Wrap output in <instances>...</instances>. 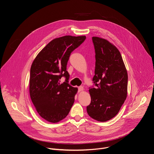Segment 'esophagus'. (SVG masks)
<instances>
[{"label":"esophagus","instance_id":"esophagus-1","mask_svg":"<svg viewBox=\"0 0 154 154\" xmlns=\"http://www.w3.org/2000/svg\"><path fill=\"white\" fill-rule=\"evenodd\" d=\"M83 86H79L78 87V92H80V91H83Z\"/></svg>","mask_w":154,"mask_h":154}]
</instances>
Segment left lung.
Listing matches in <instances>:
<instances>
[{
	"label": "left lung",
	"instance_id": "8db88e82",
	"mask_svg": "<svg viewBox=\"0 0 154 154\" xmlns=\"http://www.w3.org/2000/svg\"><path fill=\"white\" fill-rule=\"evenodd\" d=\"M95 50L94 86L89 88L91 103L86 106L93 119L105 122L120 110L127 94V72L118 49L107 40L93 36Z\"/></svg>",
	"mask_w": 154,
	"mask_h": 154
}]
</instances>
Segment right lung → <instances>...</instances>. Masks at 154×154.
<instances>
[{
    "label": "right lung",
    "instance_id": "right-lung-1",
    "mask_svg": "<svg viewBox=\"0 0 154 154\" xmlns=\"http://www.w3.org/2000/svg\"><path fill=\"white\" fill-rule=\"evenodd\" d=\"M85 36H64L51 41L38 54L30 68V95L38 114L56 123L66 117L74 102L77 88L69 84L66 71L71 54ZM62 76L65 81L60 84Z\"/></svg>",
    "mask_w": 154,
    "mask_h": 154
}]
</instances>
